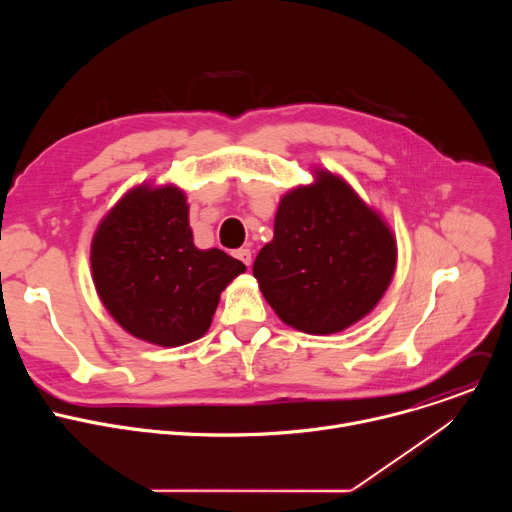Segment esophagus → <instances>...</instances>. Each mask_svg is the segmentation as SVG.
<instances>
[{
  "mask_svg": "<svg viewBox=\"0 0 512 512\" xmlns=\"http://www.w3.org/2000/svg\"><path fill=\"white\" fill-rule=\"evenodd\" d=\"M235 257H237L239 261H243L247 267L251 265V251H249V249H239V251H235Z\"/></svg>",
  "mask_w": 512,
  "mask_h": 512,
  "instance_id": "esophagus-1",
  "label": "esophagus"
}]
</instances>
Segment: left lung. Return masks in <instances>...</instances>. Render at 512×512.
Instances as JSON below:
<instances>
[{"instance_id":"8db88e82","label":"left lung","mask_w":512,"mask_h":512,"mask_svg":"<svg viewBox=\"0 0 512 512\" xmlns=\"http://www.w3.org/2000/svg\"><path fill=\"white\" fill-rule=\"evenodd\" d=\"M287 192L273 241L253 275L275 314L308 334H334L367 316L383 298L397 265V243L383 218L338 176Z\"/></svg>"}]
</instances>
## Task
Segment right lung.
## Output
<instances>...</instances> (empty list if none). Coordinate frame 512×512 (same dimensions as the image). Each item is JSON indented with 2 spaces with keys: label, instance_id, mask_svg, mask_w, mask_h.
<instances>
[{
  "label": "right lung",
  "instance_id": "obj_1",
  "mask_svg": "<svg viewBox=\"0 0 512 512\" xmlns=\"http://www.w3.org/2000/svg\"><path fill=\"white\" fill-rule=\"evenodd\" d=\"M91 269L121 328L158 346H182L210 328L221 291L245 265L221 249L194 247L180 188L137 186L101 221Z\"/></svg>",
  "mask_w": 512,
  "mask_h": 512
}]
</instances>
